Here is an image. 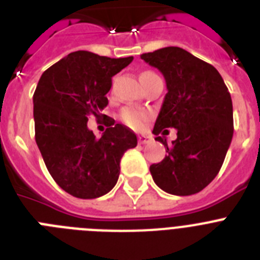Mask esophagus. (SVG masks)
<instances>
[{
  "mask_svg": "<svg viewBox=\"0 0 260 260\" xmlns=\"http://www.w3.org/2000/svg\"><path fill=\"white\" fill-rule=\"evenodd\" d=\"M151 141H152V138H151L150 135H139V137H138V142L141 144L150 143Z\"/></svg>",
  "mask_w": 260,
  "mask_h": 260,
  "instance_id": "obj_1",
  "label": "esophagus"
}]
</instances>
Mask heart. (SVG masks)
<instances>
[{
    "mask_svg": "<svg viewBox=\"0 0 260 260\" xmlns=\"http://www.w3.org/2000/svg\"><path fill=\"white\" fill-rule=\"evenodd\" d=\"M148 74H153L151 71H144L142 73L141 75H148ZM121 119H122V122L125 123L126 126L128 127L134 128V130H139L144 126V123L147 122V119H148V113L144 112V110L137 109V108H132V107H126L123 108L122 112H121Z\"/></svg>",
    "mask_w": 260,
    "mask_h": 260,
    "instance_id": "1",
    "label": "heart"
}]
</instances>
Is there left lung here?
Segmentation results:
<instances>
[{
	"label": "left lung",
	"instance_id": "8db88e82",
	"mask_svg": "<svg viewBox=\"0 0 260 260\" xmlns=\"http://www.w3.org/2000/svg\"><path fill=\"white\" fill-rule=\"evenodd\" d=\"M141 58L161 71L168 88L152 132L168 155L150 167L153 181L169 194H197L217 176L231 146L233 105L228 87L212 65L182 48H161ZM169 127L177 128L172 146L158 137Z\"/></svg>",
	"mask_w": 260,
	"mask_h": 260
}]
</instances>
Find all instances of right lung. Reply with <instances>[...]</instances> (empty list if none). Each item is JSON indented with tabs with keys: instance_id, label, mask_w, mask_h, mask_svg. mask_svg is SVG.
I'll return each instance as SVG.
<instances>
[{
	"instance_id": "obj_1",
	"label": "right lung",
	"mask_w": 260,
	"mask_h": 260,
	"mask_svg": "<svg viewBox=\"0 0 260 260\" xmlns=\"http://www.w3.org/2000/svg\"><path fill=\"white\" fill-rule=\"evenodd\" d=\"M132 61L78 50L47 69L39 80L34 93L36 144L53 180L75 198L109 192L118 180L121 157L137 147L130 128L102 114L112 77ZM89 115L105 117L108 128L102 138L86 127Z\"/></svg>"
}]
</instances>
